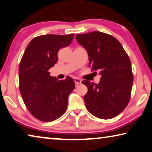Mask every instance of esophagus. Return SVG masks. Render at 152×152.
Listing matches in <instances>:
<instances>
[{
	"label": "esophagus",
	"instance_id": "1",
	"mask_svg": "<svg viewBox=\"0 0 152 152\" xmlns=\"http://www.w3.org/2000/svg\"><path fill=\"white\" fill-rule=\"evenodd\" d=\"M74 80L75 82V84H76V86H78L79 85H80L81 83H82V80L80 79H79L78 78H74Z\"/></svg>",
	"mask_w": 152,
	"mask_h": 152
}]
</instances>
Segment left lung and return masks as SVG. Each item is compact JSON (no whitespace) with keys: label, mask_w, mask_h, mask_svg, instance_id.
Masks as SVG:
<instances>
[{"label":"left lung","mask_w":152,"mask_h":152,"mask_svg":"<svg viewBox=\"0 0 152 152\" xmlns=\"http://www.w3.org/2000/svg\"><path fill=\"white\" fill-rule=\"evenodd\" d=\"M88 55V66L101 75L99 84L83 80L88 88L84 97L87 110L95 117L110 119L120 114L131 98L133 74L131 60L116 38L93 32L76 34Z\"/></svg>","instance_id":"1"}]
</instances>
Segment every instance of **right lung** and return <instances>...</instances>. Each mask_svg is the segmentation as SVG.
Masks as SVG:
<instances>
[{"instance_id":"1","label":"right lung","mask_w":152,"mask_h":152,"mask_svg":"<svg viewBox=\"0 0 152 152\" xmlns=\"http://www.w3.org/2000/svg\"><path fill=\"white\" fill-rule=\"evenodd\" d=\"M74 34H47L31 40L19 67L20 91L32 115L43 122L59 118L67 110V99L75 88L73 79L58 80L50 76L49 69L58 60L61 48L71 44Z\"/></svg>"}]
</instances>
